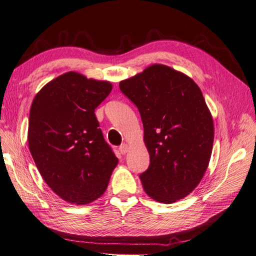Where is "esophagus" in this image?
I'll list each match as a JSON object with an SVG mask.
<instances>
[{
  "mask_svg": "<svg viewBox=\"0 0 256 256\" xmlns=\"http://www.w3.org/2000/svg\"><path fill=\"white\" fill-rule=\"evenodd\" d=\"M119 150L122 154H126L128 152V146L126 144H122V145L119 147Z\"/></svg>",
  "mask_w": 256,
  "mask_h": 256,
  "instance_id": "esophagus-1",
  "label": "esophagus"
}]
</instances>
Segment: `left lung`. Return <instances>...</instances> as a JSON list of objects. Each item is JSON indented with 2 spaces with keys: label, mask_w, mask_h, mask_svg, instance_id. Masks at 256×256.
Instances as JSON below:
<instances>
[{
  "label": "left lung",
  "mask_w": 256,
  "mask_h": 256,
  "mask_svg": "<svg viewBox=\"0 0 256 256\" xmlns=\"http://www.w3.org/2000/svg\"><path fill=\"white\" fill-rule=\"evenodd\" d=\"M138 108L150 156L140 175L154 200L173 203L198 186L211 159L214 124L202 92L192 78L154 64L119 83Z\"/></svg>",
  "instance_id": "obj_1"
}]
</instances>
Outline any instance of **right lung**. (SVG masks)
Instances as JSON below:
<instances>
[{"mask_svg": "<svg viewBox=\"0 0 256 256\" xmlns=\"http://www.w3.org/2000/svg\"><path fill=\"white\" fill-rule=\"evenodd\" d=\"M111 90L108 81L69 71L44 85L32 102L30 152L45 182L64 201L83 206L100 198L119 161L95 116Z\"/></svg>", "mask_w": 256, "mask_h": 256, "instance_id": "add662e5", "label": "right lung"}]
</instances>
